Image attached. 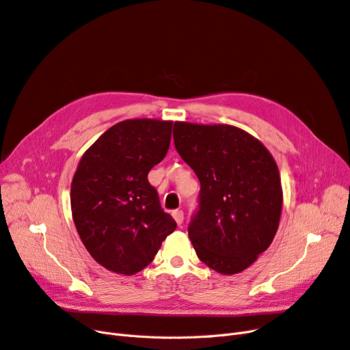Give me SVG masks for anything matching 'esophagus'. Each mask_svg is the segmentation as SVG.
<instances>
[{
	"label": "esophagus",
	"mask_w": 350,
	"mask_h": 350,
	"mask_svg": "<svg viewBox=\"0 0 350 350\" xmlns=\"http://www.w3.org/2000/svg\"><path fill=\"white\" fill-rule=\"evenodd\" d=\"M172 217L176 221L178 226L180 227V224L184 222V211H183V209H175V211L172 213Z\"/></svg>",
	"instance_id": "esophagus-1"
}]
</instances>
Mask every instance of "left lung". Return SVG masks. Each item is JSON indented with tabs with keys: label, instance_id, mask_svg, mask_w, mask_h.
Returning <instances> with one entry per match:
<instances>
[{
	"label": "left lung",
	"instance_id": "1",
	"mask_svg": "<svg viewBox=\"0 0 350 350\" xmlns=\"http://www.w3.org/2000/svg\"><path fill=\"white\" fill-rule=\"evenodd\" d=\"M174 142L201 184L188 227L195 253L221 274L245 270L270 247L280 222L283 189L274 158L231 124L175 122Z\"/></svg>",
	"mask_w": 350,
	"mask_h": 350
}]
</instances>
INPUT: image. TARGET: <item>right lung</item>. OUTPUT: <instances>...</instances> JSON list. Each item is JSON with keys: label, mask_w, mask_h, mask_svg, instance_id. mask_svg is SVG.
Returning <instances> with one entry per match:
<instances>
[{"label": "right lung", "mask_w": 350, "mask_h": 350, "mask_svg": "<svg viewBox=\"0 0 350 350\" xmlns=\"http://www.w3.org/2000/svg\"><path fill=\"white\" fill-rule=\"evenodd\" d=\"M172 122L129 119L107 129L81 157L70 189L80 240L109 271L132 275L152 262L176 222L148 174L166 155Z\"/></svg>", "instance_id": "right-lung-1"}]
</instances>
